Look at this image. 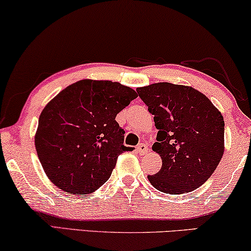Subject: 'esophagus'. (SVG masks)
Returning a JSON list of instances; mask_svg holds the SVG:
<instances>
[{"label":"esophagus","instance_id":"1","mask_svg":"<svg viewBox=\"0 0 251 251\" xmlns=\"http://www.w3.org/2000/svg\"><path fill=\"white\" fill-rule=\"evenodd\" d=\"M137 152H138L140 155H144V154H146L149 152V146L145 145V144H139L138 146H137Z\"/></svg>","mask_w":251,"mask_h":251}]
</instances>
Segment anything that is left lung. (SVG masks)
<instances>
[{
	"label": "left lung",
	"mask_w": 251,
	"mask_h": 251,
	"mask_svg": "<svg viewBox=\"0 0 251 251\" xmlns=\"http://www.w3.org/2000/svg\"><path fill=\"white\" fill-rule=\"evenodd\" d=\"M154 115L157 142L153 151L162 167L149 176L156 190L183 194L208 180L224 154V119L214 104L192 87L160 82L137 88Z\"/></svg>",
	"instance_id": "8db88e82"
}]
</instances>
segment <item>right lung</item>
Returning <instances> with one entry per match:
<instances>
[{
	"label": "right lung",
	"instance_id": "add662e5",
	"mask_svg": "<svg viewBox=\"0 0 251 251\" xmlns=\"http://www.w3.org/2000/svg\"><path fill=\"white\" fill-rule=\"evenodd\" d=\"M137 98L119 82L81 80L60 91L41 113L37 156L49 179L70 194H90L105 184L123 145L116 115Z\"/></svg>",
	"mask_w": 251,
	"mask_h": 251
}]
</instances>
